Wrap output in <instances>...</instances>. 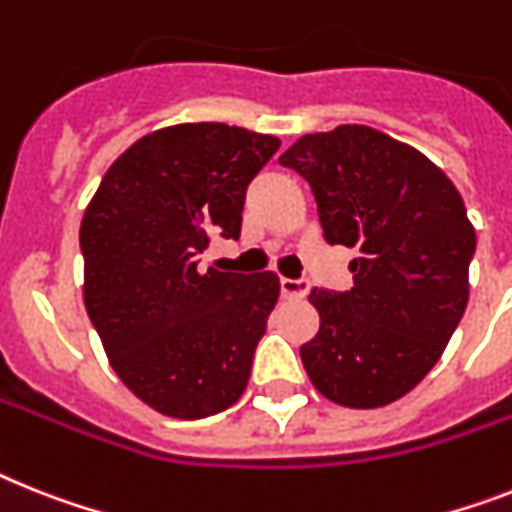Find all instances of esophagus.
Returning <instances> with one entry per match:
<instances>
[{"label": "esophagus", "mask_w": 512, "mask_h": 512, "mask_svg": "<svg viewBox=\"0 0 512 512\" xmlns=\"http://www.w3.org/2000/svg\"><path fill=\"white\" fill-rule=\"evenodd\" d=\"M309 291V283L302 278H281V294L286 299H302Z\"/></svg>", "instance_id": "esophagus-1"}]
</instances>
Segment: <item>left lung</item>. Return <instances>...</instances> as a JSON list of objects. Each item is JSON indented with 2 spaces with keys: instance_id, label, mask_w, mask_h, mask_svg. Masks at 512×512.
Segmentation results:
<instances>
[{
  "instance_id": "8db88e82",
  "label": "left lung",
  "mask_w": 512,
  "mask_h": 512,
  "mask_svg": "<svg viewBox=\"0 0 512 512\" xmlns=\"http://www.w3.org/2000/svg\"><path fill=\"white\" fill-rule=\"evenodd\" d=\"M278 163L309 182L328 244L359 252L351 291H309L320 330L299 349L304 369L338 406H388L435 367L468 304L476 231L461 192L364 124L299 137Z\"/></svg>"
}]
</instances>
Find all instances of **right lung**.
I'll return each mask as SVG.
<instances>
[{
    "mask_svg": "<svg viewBox=\"0 0 512 512\" xmlns=\"http://www.w3.org/2000/svg\"><path fill=\"white\" fill-rule=\"evenodd\" d=\"M278 148L221 122L163 127L111 163L85 208V309L119 380L158 414L203 419L247 388L281 283L203 270L200 255L239 236L244 192Z\"/></svg>",
    "mask_w": 512,
    "mask_h": 512,
    "instance_id": "obj_1",
    "label": "right lung"
}]
</instances>
